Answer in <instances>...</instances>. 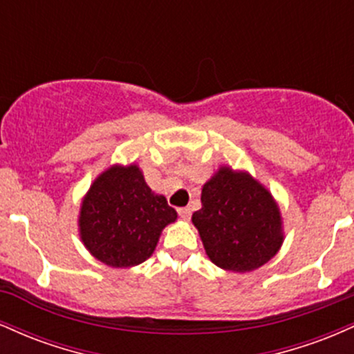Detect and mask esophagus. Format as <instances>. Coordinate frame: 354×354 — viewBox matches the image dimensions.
<instances>
[{
  "mask_svg": "<svg viewBox=\"0 0 354 354\" xmlns=\"http://www.w3.org/2000/svg\"><path fill=\"white\" fill-rule=\"evenodd\" d=\"M178 214H180L183 219H189L191 208H188V206H185V208H180V209H178Z\"/></svg>",
  "mask_w": 354,
  "mask_h": 354,
  "instance_id": "1",
  "label": "esophagus"
}]
</instances>
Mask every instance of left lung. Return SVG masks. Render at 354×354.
<instances>
[{
	"label": "left lung",
	"instance_id": "1",
	"mask_svg": "<svg viewBox=\"0 0 354 354\" xmlns=\"http://www.w3.org/2000/svg\"><path fill=\"white\" fill-rule=\"evenodd\" d=\"M201 209L193 225L214 265L246 273L270 261L283 245L278 205L265 186L246 171L223 166L205 183Z\"/></svg>",
	"mask_w": 354,
	"mask_h": 354
}]
</instances>
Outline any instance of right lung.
I'll list each match as a JSON object with an SVG mask.
<instances>
[{
    "mask_svg": "<svg viewBox=\"0 0 354 354\" xmlns=\"http://www.w3.org/2000/svg\"><path fill=\"white\" fill-rule=\"evenodd\" d=\"M178 214L163 194H154L136 165L108 168L81 203L80 236L104 265L129 268L146 261L161 231Z\"/></svg>",
    "mask_w": 354,
    "mask_h": 354,
    "instance_id": "add662e5",
    "label": "right lung"
}]
</instances>
